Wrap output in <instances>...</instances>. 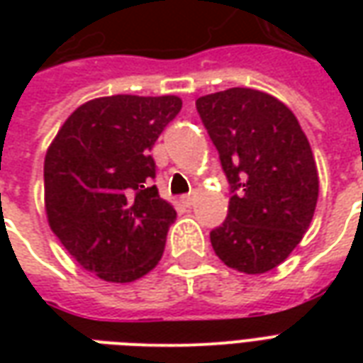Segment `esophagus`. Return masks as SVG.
Here are the masks:
<instances>
[{
  "label": "esophagus",
  "mask_w": 363,
  "mask_h": 363,
  "mask_svg": "<svg viewBox=\"0 0 363 363\" xmlns=\"http://www.w3.org/2000/svg\"><path fill=\"white\" fill-rule=\"evenodd\" d=\"M181 202H182V206H186V208H190V206L194 204V198H192V196H182Z\"/></svg>",
  "instance_id": "34e87169"
}]
</instances>
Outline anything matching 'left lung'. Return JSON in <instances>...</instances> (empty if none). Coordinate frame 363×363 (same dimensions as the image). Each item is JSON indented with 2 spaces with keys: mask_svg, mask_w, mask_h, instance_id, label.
Wrapping results in <instances>:
<instances>
[{
  "mask_svg": "<svg viewBox=\"0 0 363 363\" xmlns=\"http://www.w3.org/2000/svg\"><path fill=\"white\" fill-rule=\"evenodd\" d=\"M200 118L231 186L228 218L210 233L223 264L264 274L288 259L315 213L319 174L296 114L249 87L200 96Z\"/></svg>",
  "mask_w": 363,
  "mask_h": 363,
  "instance_id": "8db88e82",
  "label": "left lung"
}]
</instances>
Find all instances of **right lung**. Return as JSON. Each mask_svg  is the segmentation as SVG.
Instances as JSON below:
<instances>
[{"mask_svg":"<svg viewBox=\"0 0 363 363\" xmlns=\"http://www.w3.org/2000/svg\"><path fill=\"white\" fill-rule=\"evenodd\" d=\"M177 95L99 96L77 106L44 157L48 225L82 268L128 284L157 267L174 208L150 155L181 112Z\"/></svg>","mask_w":363,"mask_h":363,"instance_id":"obj_1","label":"right lung"}]
</instances>
